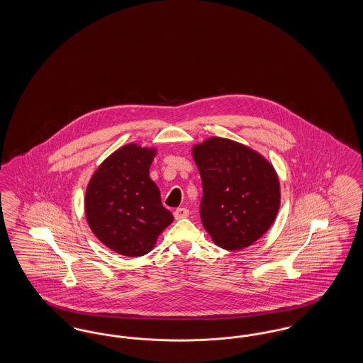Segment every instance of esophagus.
Listing matches in <instances>:
<instances>
[{"label":"esophagus","instance_id":"esophagus-1","mask_svg":"<svg viewBox=\"0 0 363 363\" xmlns=\"http://www.w3.org/2000/svg\"><path fill=\"white\" fill-rule=\"evenodd\" d=\"M188 216H189V209H186V208H177V209L174 211V218H175L177 220L184 219V218H188Z\"/></svg>","mask_w":363,"mask_h":363}]
</instances>
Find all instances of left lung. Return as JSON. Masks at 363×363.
<instances>
[{
  "instance_id": "8db88e82",
  "label": "left lung",
  "mask_w": 363,
  "mask_h": 363,
  "mask_svg": "<svg viewBox=\"0 0 363 363\" xmlns=\"http://www.w3.org/2000/svg\"><path fill=\"white\" fill-rule=\"evenodd\" d=\"M191 155L203 181L200 216L212 241L225 250L253 245L280 207L274 166L257 151L223 138L196 144Z\"/></svg>"
}]
</instances>
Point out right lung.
I'll list each match as a JSON object with an SVG mask.
<instances>
[{
	"mask_svg": "<svg viewBox=\"0 0 363 363\" xmlns=\"http://www.w3.org/2000/svg\"><path fill=\"white\" fill-rule=\"evenodd\" d=\"M156 148L126 144L106 157L86 190V223L113 252L138 257L151 252L157 237L173 223L150 178Z\"/></svg>",
	"mask_w": 363,
	"mask_h": 363,
	"instance_id": "right-lung-1",
	"label": "right lung"
}]
</instances>
